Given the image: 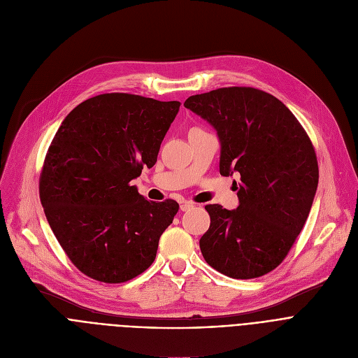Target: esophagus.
Masks as SVG:
<instances>
[{
	"label": "esophagus",
	"instance_id": "obj_1",
	"mask_svg": "<svg viewBox=\"0 0 358 358\" xmlns=\"http://www.w3.org/2000/svg\"><path fill=\"white\" fill-rule=\"evenodd\" d=\"M193 207H194V204L189 203V201H182V203H180V210H181V211H188V210H192Z\"/></svg>",
	"mask_w": 358,
	"mask_h": 358
}]
</instances>
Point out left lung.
<instances>
[{
	"instance_id": "obj_1",
	"label": "left lung",
	"mask_w": 358,
	"mask_h": 358,
	"mask_svg": "<svg viewBox=\"0 0 358 358\" xmlns=\"http://www.w3.org/2000/svg\"><path fill=\"white\" fill-rule=\"evenodd\" d=\"M184 106L217 131L220 174H241L234 210L208 204L200 249L207 264L234 279L273 271L301 233L318 187L314 147L294 113L253 87H222Z\"/></svg>"
}]
</instances>
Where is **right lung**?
<instances>
[{"mask_svg": "<svg viewBox=\"0 0 358 358\" xmlns=\"http://www.w3.org/2000/svg\"><path fill=\"white\" fill-rule=\"evenodd\" d=\"M180 102L105 93L71 110L47 151L40 200L60 246L92 279L147 271L178 203L148 201L131 181L154 166Z\"/></svg>", "mask_w": 358, "mask_h": 358, "instance_id": "obj_1", "label": "right lung"}]
</instances>
